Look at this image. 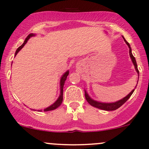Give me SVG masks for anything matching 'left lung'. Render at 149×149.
Returning a JSON list of instances; mask_svg holds the SVG:
<instances>
[{
  "mask_svg": "<svg viewBox=\"0 0 149 149\" xmlns=\"http://www.w3.org/2000/svg\"><path fill=\"white\" fill-rule=\"evenodd\" d=\"M123 40H124L126 44H127V45L128 46L130 57V58H131L132 62H133V65H134L135 69H136V72L138 73V76H139V70H138V66H137V63H136V58H134V56H133V54H132L131 47H130V44H129V43L126 41L125 39L124 38V37H123ZM138 81H139V80H138ZM136 86H137V85H136ZM134 90L135 89H133L130 93H129L128 94H127V96H126V97H125L124 98H123L120 100H118V101L115 102L107 103V102H101L96 101V100H93V99H91V97H89V95H88V93H87V91H86V90H85V97H86V101L88 102V104H91V106L94 107L98 108V109H103V110L112 111V110H115V109H118L119 107H120L122 105H123V104L125 102L127 101L129 98H130V96L133 94Z\"/></svg>",
  "mask_w": 149,
  "mask_h": 149,
  "instance_id": "8db88e82",
  "label": "left lung"
}]
</instances>
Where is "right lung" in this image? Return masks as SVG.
I'll return each instance as SVG.
<instances>
[{
	"label": "right lung",
	"mask_w": 149,
	"mask_h": 149,
	"mask_svg": "<svg viewBox=\"0 0 149 149\" xmlns=\"http://www.w3.org/2000/svg\"><path fill=\"white\" fill-rule=\"evenodd\" d=\"M36 34H33V33H31V34H29V35L27 36V37H26V39H25L24 42L23 44L20 47H19V48H18L17 49H16V52H15V56H16V55H17L18 52H19V51L21 50V49L23 48V47L25 45V44H26V42H27V41L29 40L30 38H31V37H34ZM69 74V70H67V71L65 72V73H63V75L62 76H61V81H60V90H61V91H60V95L59 97H58V100H56V101L53 104H52V105H50V106H49L48 107L45 108V109H44L45 112H47V111H51V110H54V109H57V108L58 107L60 106V105L61 104V103H62L63 102V86H64V84H65V81L66 80V79H67V76H68ZM33 110H34V109H33ZM38 112H41V111H42V109H40V110H37Z\"/></svg>",
	"instance_id": "obj_1"
}]
</instances>
